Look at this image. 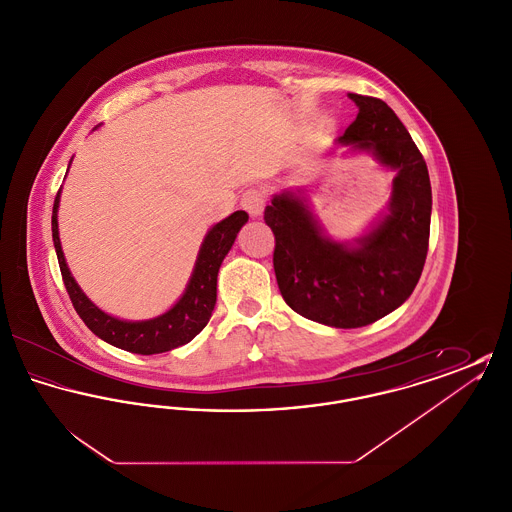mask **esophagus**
<instances>
[{
	"label": "esophagus",
	"instance_id": "34e87169",
	"mask_svg": "<svg viewBox=\"0 0 512 512\" xmlns=\"http://www.w3.org/2000/svg\"><path fill=\"white\" fill-rule=\"evenodd\" d=\"M265 201H267V195L261 188H249L242 195V209L247 211L249 217L257 219L265 209Z\"/></svg>",
	"mask_w": 512,
	"mask_h": 512
}]
</instances>
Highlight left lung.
<instances>
[{
  "label": "left lung",
  "mask_w": 512,
  "mask_h": 512,
  "mask_svg": "<svg viewBox=\"0 0 512 512\" xmlns=\"http://www.w3.org/2000/svg\"><path fill=\"white\" fill-rule=\"evenodd\" d=\"M359 107L336 146L370 153L395 171L388 211L353 240H334L303 190L272 195L274 272L284 301L301 317L332 328H361L390 315L422 274L432 215L428 167L411 134L382 99L349 94Z\"/></svg>",
  "instance_id": "obj_1"
}]
</instances>
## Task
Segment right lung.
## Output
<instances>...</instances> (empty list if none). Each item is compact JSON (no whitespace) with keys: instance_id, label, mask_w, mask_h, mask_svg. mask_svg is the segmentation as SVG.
<instances>
[{"instance_id":"add662e5","label":"right lung","mask_w":512,"mask_h":512,"mask_svg":"<svg viewBox=\"0 0 512 512\" xmlns=\"http://www.w3.org/2000/svg\"><path fill=\"white\" fill-rule=\"evenodd\" d=\"M59 199H61V190L57 192L55 203H53V215H51L53 245H55L65 288L73 301L74 311L84 320V324L101 340L138 355L165 353L194 340L195 336L207 326L209 318L213 315V309L217 303L219 268L236 242L238 232L249 219L247 213L236 211L230 217L217 222L213 228H209L199 247L186 290L169 311L147 320H122V318L107 315L105 311L99 309L98 305H94L88 299V295L76 284L71 270L67 267L61 240H59V224H57Z\"/></svg>"}]
</instances>
